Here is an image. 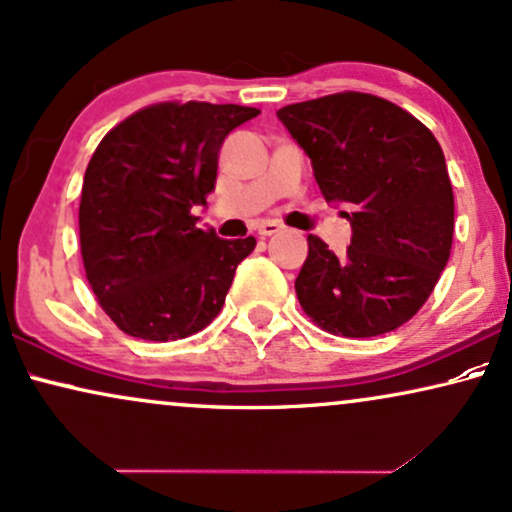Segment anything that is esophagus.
<instances>
[{
	"label": "esophagus",
	"instance_id": "obj_1",
	"mask_svg": "<svg viewBox=\"0 0 512 512\" xmlns=\"http://www.w3.org/2000/svg\"><path fill=\"white\" fill-rule=\"evenodd\" d=\"M255 231H257V234H260L262 238H269V236H274V234H278V231H281V224H278V222H269V219H267V222L257 224Z\"/></svg>",
	"mask_w": 512,
	"mask_h": 512
}]
</instances>
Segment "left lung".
I'll use <instances>...</instances> for the list:
<instances>
[{
  "instance_id": "8db88e82",
  "label": "left lung",
  "mask_w": 512,
  "mask_h": 512,
  "mask_svg": "<svg viewBox=\"0 0 512 512\" xmlns=\"http://www.w3.org/2000/svg\"><path fill=\"white\" fill-rule=\"evenodd\" d=\"M278 120L312 158L326 200L347 203L352 245L319 236L295 278L304 314L342 338L390 333L418 314L454 243V189L435 134L397 103L338 92L293 103Z\"/></svg>"
}]
</instances>
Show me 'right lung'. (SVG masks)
<instances>
[{
  "label": "right lung",
  "mask_w": 512,
  "mask_h": 512,
  "mask_svg": "<svg viewBox=\"0 0 512 512\" xmlns=\"http://www.w3.org/2000/svg\"><path fill=\"white\" fill-rule=\"evenodd\" d=\"M255 115L236 103L163 101L96 146L82 184L80 250L96 300L122 333L189 338L222 312L257 243L198 229L191 208L215 189L226 134Z\"/></svg>",
  "instance_id": "add662e5"
}]
</instances>
